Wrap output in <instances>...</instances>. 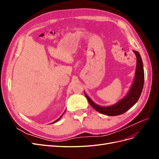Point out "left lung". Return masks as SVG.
I'll list each match as a JSON object with an SVG mask.
<instances>
[{
    "label": "left lung",
    "instance_id": "1",
    "mask_svg": "<svg viewBox=\"0 0 159 159\" xmlns=\"http://www.w3.org/2000/svg\"><path fill=\"white\" fill-rule=\"evenodd\" d=\"M134 53L137 56L135 77H134L133 84L131 88L130 89L129 92L123 99L120 100L118 103L113 105H111V106L108 107H102L95 104L85 93V97L91 106L97 111L104 115H109V116H116V115H119L125 113L127 111L132 107L137 102L143 91L145 75H144L143 64L141 56L137 51H134Z\"/></svg>",
    "mask_w": 159,
    "mask_h": 159
}]
</instances>
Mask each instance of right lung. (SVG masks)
Segmentation results:
<instances>
[{
	"instance_id": "obj_1",
	"label": "right lung",
	"mask_w": 159,
	"mask_h": 159,
	"mask_svg": "<svg viewBox=\"0 0 159 159\" xmlns=\"http://www.w3.org/2000/svg\"><path fill=\"white\" fill-rule=\"evenodd\" d=\"M61 117H60V118H59V119H57V120H56V121H54V122H53V123H56V122H57V121H58V120H59V119H60V118H61Z\"/></svg>"
}]
</instances>
